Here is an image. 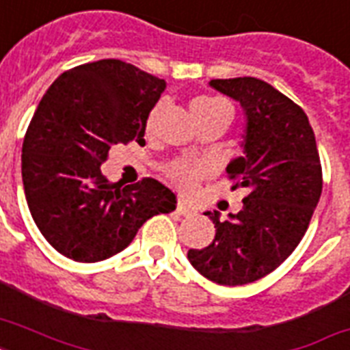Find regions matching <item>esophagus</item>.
<instances>
[{
	"label": "esophagus",
	"mask_w": 350,
	"mask_h": 350,
	"mask_svg": "<svg viewBox=\"0 0 350 350\" xmlns=\"http://www.w3.org/2000/svg\"><path fill=\"white\" fill-rule=\"evenodd\" d=\"M176 211H178V214H181V216H192V214H194V211H192V208H189L185 203H181V202L178 203Z\"/></svg>",
	"instance_id": "obj_1"
}]
</instances>
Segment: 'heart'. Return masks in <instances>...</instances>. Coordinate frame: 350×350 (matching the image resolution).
Here are the masks:
<instances>
[{"instance_id":"obj_1","label":"heart","mask_w":350,"mask_h":350,"mask_svg":"<svg viewBox=\"0 0 350 350\" xmlns=\"http://www.w3.org/2000/svg\"><path fill=\"white\" fill-rule=\"evenodd\" d=\"M159 109L161 105H158L150 112V116L147 120V126L154 125V121L158 118ZM191 111L194 120H200V118L211 116V114H216V112H230L229 103L221 98H216V96H202V98H196V100L191 103ZM207 172V167L203 163H196V161H174V163L169 165L167 169V174L176 185L180 187L181 191H192L196 181L202 178L203 174Z\"/></svg>"}]
</instances>
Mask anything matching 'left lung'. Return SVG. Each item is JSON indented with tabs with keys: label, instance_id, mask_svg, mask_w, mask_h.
I'll use <instances>...</instances> for the list:
<instances>
[{
	"label": "left lung",
	"instance_id": "obj_1",
	"mask_svg": "<svg viewBox=\"0 0 350 350\" xmlns=\"http://www.w3.org/2000/svg\"><path fill=\"white\" fill-rule=\"evenodd\" d=\"M211 87L243 107V156L227 165L245 187L243 207L229 218L205 213L216 236L187 258L202 276L219 285L252 283L282 265L307 232L320 202L321 163L309 118L287 96L258 78L213 79Z\"/></svg>",
	"mask_w": 350,
	"mask_h": 350
}]
</instances>
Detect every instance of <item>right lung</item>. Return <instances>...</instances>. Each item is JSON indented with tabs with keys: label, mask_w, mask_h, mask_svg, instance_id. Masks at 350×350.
<instances>
[{
	"label": "right lung",
	"mask_w": 350,
	"mask_h": 350,
	"mask_svg": "<svg viewBox=\"0 0 350 350\" xmlns=\"http://www.w3.org/2000/svg\"><path fill=\"white\" fill-rule=\"evenodd\" d=\"M165 79L120 59L85 63L49 87L21 148L25 198L40 232L74 261L94 263L131 243L176 194L154 178L111 183L101 163L118 143L145 145L148 112Z\"/></svg>",
	"instance_id": "right-lung-1"
}]
</instances>
